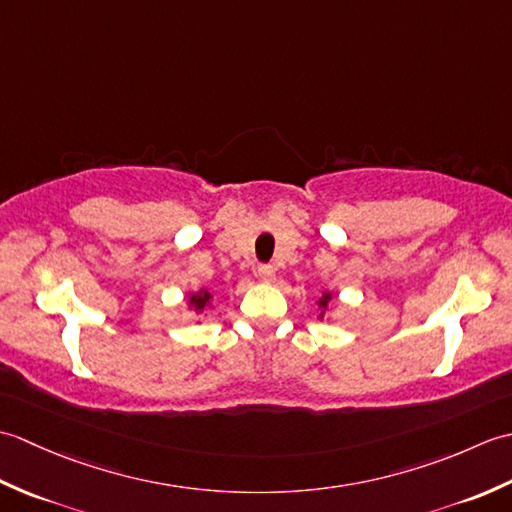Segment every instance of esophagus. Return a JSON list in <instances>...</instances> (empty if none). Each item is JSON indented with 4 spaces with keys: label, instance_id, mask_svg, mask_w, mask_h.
<instances>
[{
    "label": "esophagus",
    "instance_id": "1",
    "mask_svg": "<svg viewBox=\"0 0 512 512\" xmlns=\"http://www.w3.org/2000/svg\"><path fill=\"white\" fill-rule=\"evenodd\" d=\"M257 275H259V279H264V281H273V277H275V268L270 266V264H262L257 268Z\"/></svg>",
    "mask_w": 512,
    "mask_h": 512
}]
</instances>
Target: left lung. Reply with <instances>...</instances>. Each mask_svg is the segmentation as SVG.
Segmentation results:
<instances>
[{"mask_svg":"<svg viewBox=\"0 0 512 512\" xmlns=\"http://www.w3.org/2000/svg\"><path fill=\"white\" fill-rule=\"evenodd\" d=\"M330 301H332V292H323V297L317 301L319 308H321L319 319H323V314H325V310H328V303H330Z\"/></svg>","mask_w":512,"mask_h":512,"instance_id":"obj_1","label":"left lung"}]
</instances>
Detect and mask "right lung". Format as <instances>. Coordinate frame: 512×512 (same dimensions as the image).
Instances as JSON below:
<instances>
[{
    "label": "right lung",
    "instance_id": "obj_1",
    "mask_svg": "<svg viewBox=\"0 0 512 512\" xmlns=\"http://www.w3.org/2000/svg\"><path fill=\"white\" fill-rule=\"evenodd\" d=\"M211 299H213V295L206 288H200L198 292H191V297H189V308L191 310H195V312H202V310H206L211 306Z\"/></svg>",
    "mask_w": 512,
    "mask_h": 512
}]
</instances>
